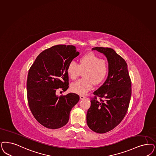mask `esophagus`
Listing matches in <instances>:
<instances>
[{
    "mask_svg": "<svg viewBox=\"0 0 156 156\" xmlns=\"http://www.w3.org/2000/svg\"><path fill=\"white\" fill-rule=\"evenodd\" d=\"M86 98V97L85 96H83V95H81L80 96V99L81 100H83L84 98Z\"/></svg>",
    "mask_w": 156,
    "mask_h": 156,
    "instance_id": "esophagus-1",
    "label": "esophagus"
}]
</instances>
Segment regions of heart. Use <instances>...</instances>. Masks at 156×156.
<instances>
[{"instance_id": "b5f03b06", "label": "heart", "mask_w": 156, "mask_h": 156, "mask_svg": "<svg viewBox=\"0 0 156 156\" xmlns=\"http://www.w3.org/2000/svg\"><path fill=\"white\" fill-rule=\"evenodd\" d=\"M109 65L106 59H100L95 54L90 53L81 57L77 65L71 62L68 66L67 73L70 79L75 80L83 72L84 78L71 85V90L79 94H85L90 90L93 83L97 85L105 80L107 75Z\"/></svg>"}]
</instances>
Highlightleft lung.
Instances as JSON below:
<instances>
[{
  "label": "left lung",
  "mask_w": 156,
  "mask_h": 156,
  "mask_svg": "<svg viewBox=\"0 0 156 156\" xmlns=\"http://www.w3.org/2000/svg\"><path fill=\"white\" fill-rule=\"evenodd\" d=\"M92 50L106 56L109 69L106 81L93 93L86 121L92 131L103 134L116 127L126 116L131 96V82L127 63L113 49L96 47Z\"/></svg>",
  "instance_id": "left-lung-1"
}]
</instances>
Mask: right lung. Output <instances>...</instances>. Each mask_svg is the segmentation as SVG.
<instances>
[{
  "label": "right lung",
  "instance_id": "obj_1",
  "mask_svg": "<svg viewBox=\"0 0 156 156\" xmlns=\"http://www.w3.org/2000/svg\"><path fill=\"white\" fill-rule=\"evenodd\" d=\"M79 54L74 45H55L39 54L29 70V107L38 122L48 129H59L67 123L71 109L80 100L74 93L56 94L58 90L69 88L67 69Z\"/></svg>",
  "mask_w": 156,
  "mask_h": 156
}]
</instances>
